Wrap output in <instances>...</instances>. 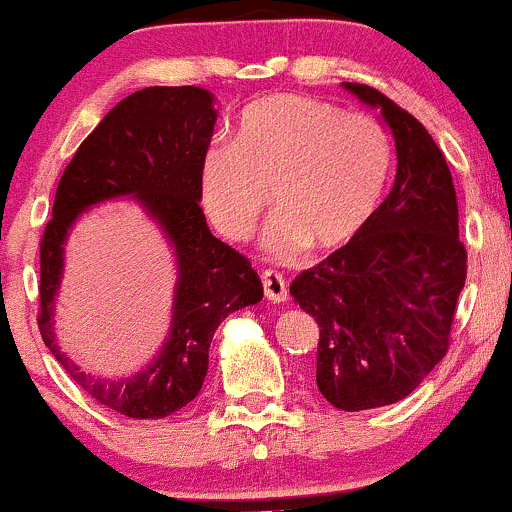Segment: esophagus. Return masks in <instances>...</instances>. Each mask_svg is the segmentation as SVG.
Returning <instances> with one entry per match:
<instances>
[{"mask_svg":"<svg viewBox=\"0 0 512 512\" xmlns=\"http://www.w3.org/2000/svg\"><path fill=\"white\" fill-rule=\"evenodd\" d=\"M262 288H264V295H267V300H272V303H286L288 300V286H286V279H283L281 274L264 272Z\"/></svg>","mask_w":512,"mask_h":512,"instance_id":"esophagus-1","label":"esophagus"}]
</instances>
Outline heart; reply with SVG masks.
<instances>
[{
	"label": "heart",
	"mask_w": 512,
	"mask_h": 512,
	"mask_svg": "<svg viewBox=\"0 0 512 512\" xmlns=\"http://www.w3.org/2000/svg\"><path fill=\"white\" fill-rule=\"evenodd\" d=\"M393 164L379 119L341 104L279 92L238 116L231 143H212L197 169L200 207L226 240H245L272 202L264 233L276 260L336 252L377 214Z\"/></svg>",
	"instance_id": "b5f03b06"
}]
</instances>
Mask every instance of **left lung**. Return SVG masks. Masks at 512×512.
<instances>
[{
    "label": "left lung",
    "mask_w": 512,
    "mask_h": 512,
    "mask_svg": "<svg viewBox=\"0 0 512 512\" xmlns=\"http://www.w3.org/2000/svg\"><path fill=\"white\" fill-rule=\"evenodd\" d=\"M343 88L379 109L396 178L367 229L295 276L291 295L319 324L317 389L357 412L410 396L443 360L467 252L451 171L427 128L369 85Z\"/></svg>",
    "instance_id": "obj_1"
}]
</instances>
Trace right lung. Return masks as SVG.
<instances>
[{
    "mask_svg": "<svg viewBox=\"0 0 512 512\" xmlns=\"http://www.w3.org/2000/svg\"><path fill=\"white\" fill-rule=\"evenodd\" d=\"M217 109L205 88L155 85L128 95L78 147L54 195L40 243V334L73 381L104 408L133 420L174 415L202 389L209 343L231 312L262 300L252 264L209 231L197 193L200 157L212 143ZM131 196L160 226L177 257L175 307L165 346L133 378L102 380L60 353L53 300L63 275V245L90 206Z\"/></svg>",
    "mask_w": 512,
    "mask_h": 512,
    "instance_id": "obj_1",
    "label": "right lung"
}]
</instances>
